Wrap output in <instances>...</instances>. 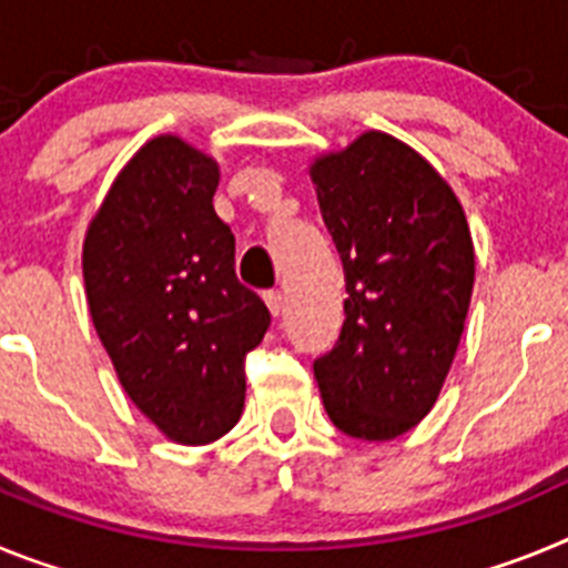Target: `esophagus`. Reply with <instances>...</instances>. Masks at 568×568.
<instances>
[{
    "label": "esophagus",
    "instance_id": "obj_1",
    "mask_svg": "<svg viewBox=\"0 0 568 568\" xmlns=\"http://www.w3.org/2000/svg\"><path fill=\"white\" fill-rule=\"evenodd\" d=\"M264 301H267V307L273 315L284 313V293H281V290H267V293H264Z\"/></svg>",
    "mask_w": 568,
    "mask_h": 568
}]
</instances>
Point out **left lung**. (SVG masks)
Returning a JSON list of instances; mask_svg holds the SVG:
<instances>
[{
    "mask_svg": "<svg viewBox=\"0 0 568 568\" xmlns=\"http://www.w3.org/2000/svg\"><path fill=\"white\" fill-rule=\"evenodd\" d=\"M344 264V327L313 361L341 433L393 440L438 398L453 366L475 253L464 207L413 148L369 130L310 170Z\"/></svg>",
    "mask_w": 568,
    "mask_h": 568,
    "instance_id": "8db88e82",
    "label": "left lung"
}]
</instances>
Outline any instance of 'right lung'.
<instances>
[{
    "label": "right lung",
    "mask_w": 568,
    "mask_h": 568,
    "mask_svg": "<svg viewBox=\"0 0 568 568\" xmlns=\"http://www.w3.org/2000/svg\"><path fill=\"white\" fill-rule=\"evenodd\" d=\"M219 164L175 135L130 159L84 239L93 327L124 393L179 444H210L244 409L247 355L270 310L235 275L215 215Z\"/></svg>",
    "instance_id": "obj_1"
}]
</instances>
